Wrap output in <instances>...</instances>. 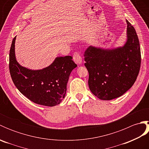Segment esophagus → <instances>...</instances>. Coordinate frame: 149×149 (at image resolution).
<instances>
[{
    "label": "esophagus",
    "instance_id": "obj_1",
    "mask_svg": "<svg viewBox=\"0 0 149 149\" xmlns=\"http://www.w3.org/2000/svg\"><path fill=\"white\" fill-rule=\"evenodd\" d=\"M73 59L77 65H81L82 63V58L78 52H74V56H73Z\"/></svg>",
    "mask_w": 149,
    "mask_h": 149
}]
</instances>
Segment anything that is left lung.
<instances>
[{
    "label": "left lung",
    "mask_w": 149,
    "mask_h": 149,
    "mask_svg": "<svg viewBox=\"0 0 149 149\" xmlns=\"http://www.w3.org/2000/svg\"><path fill=\"white\" fill-rule=\"evenodd\" d=\"M126 22L127 40L123 46L111 49L90 46L84 52L88 86L99 99L109 100L122 96L134 84L140 72V42L134 27Z\"/></svg>",
    "instance_id": "1"
}]
</instances>
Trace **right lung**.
I'll list each match as a JSON object with an SVG mask.
<instances>
[{"label": "right lung", "mask_w": 149, "mask_h": 149, "mask_svg": "<svg viewBox=\"0 0 149 149\" xmlns=\"http://www.w3.org/2000/svg\"><path fill=\"white\" fill-rule=\"evenodd\" d=\"M16 37L11 43L9 65L15 86L34 103L50 107L59 104L65 97L70 74L77 67L72 57H57L51 65L41 70L24 67L16 59Z\"/></svg>", "instance_id": "obj_1"}]
</instances>
